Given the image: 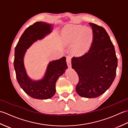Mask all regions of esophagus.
Returning <instances> with one entry per match:
<instances>
[{
	"mask_svg": "<svg viewBox=\"0 0 128 128\" xmlns=\"http://www.w3.org/2000/svg\"><path fill=\"white\" fill-rule=\"evenodd\" d=\"M66 62L68 67L71 68L72 67V58L70 56H66Z\"/></svg>",
	"mask_w": 128,
	"mask_h": 128,
	"instance_id": "obj_1",
	"label": "esophagus"
}]
</instances>
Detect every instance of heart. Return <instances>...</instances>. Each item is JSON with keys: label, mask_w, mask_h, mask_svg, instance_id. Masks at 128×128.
<instances>
[{"label": "heart", "mask_w": 128, "mask_h": 128, "mask_svg": "<svg viewBox=\"0 0 128 128\" xmlns=\"http://www.w3.org/2000/svg\"><path fill=\"white\" fill-rule=\"evenodd\" d=\"M64 35L67 42L74 44L73 52L78 56L82 55L88 50L93 37L91 30L82 25L67 26Z\"/></svg>", "instance_id": "1"}]
</instances>
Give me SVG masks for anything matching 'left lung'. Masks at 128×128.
I'll list each match as a JSON object with an SVG mask.
<instances>
[{
  "instance_id": "left-lung-1",
  "label": "left lung",
  "mask_w": 128,
  "mask_h": 128,
  "mask_svg": "<svg viewBox=\"0 0 128 128\" xmlns=\"http://www.w3.org/2000/svg\"><path fill=\"white\" fill-rule=\"evenodd\" d=\"M90 25L93 32L90 49L82 56L72 59V68L79 78L76 91L88 98L98 97L110 88L118 66L114 47L106 30L93 23Z\"/></svg>"
}]
</instances>
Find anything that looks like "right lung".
Here are the masks:
<instances>
[{
	"label": "right lung",
	"instance_id": "add662e5",
	"mask_svg": "<svg viewBox=\"0 0 128 128\" xmlns=\"http://www.w3.org/2000/svg\"><path fill=\"white\" fill-rule=\"evenodd\" d=\"M52 24L36 22L24 31L15 49L14 66L16 78L20 87L28 96L36 99L50 98L56 94V84L58 78L68 68L65 56L49 62L42 79L34 80L28 76L24 65V56L27 50L38 40L50 34Z\"/></svg>",
	"mask_w": 128,
	"mask_h": 128
}]
</instances>
